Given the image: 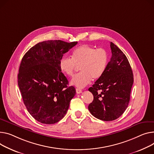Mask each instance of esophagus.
Segmentation results:
<instances>
[{
    "label": "esophagus",
    "instance_id": "1",
    "mask_svg": "<svg viewBox=\"0 0 154 154\" xmlns=\"http://www.w3.org/2000/svg\"><path fill=\"white\" fill-rule=\"evenodd\" d=\"M76 93H77V94H81V93H82V90L80 89V88H76Z\"/></svg>",
    "mask_w": 154,
    "mask_h": 154
}]
</instances>
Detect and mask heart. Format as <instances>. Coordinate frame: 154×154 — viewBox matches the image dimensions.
<instances>
[{
  "mask_svg": "<svg viewBox=\"0 0 154 154\" xmlns=\"http://www.w3.org/2000/svg\"><path fill=\"white\" fill-rule=\"evenodd\" d=\"M108 54L104 49H97L84 45L77 48L72 53V59L63 57L59 60V69L67 76H72L77 67L80 72L70 81L72 85L83 88L91 79L97 80L104 74L108 63Z\"/></svg>",
  "mask_w": 154,
  "mask_h": 154,
  "instance_id": "heart-1",
  "label": "heart"
}]
</instances>
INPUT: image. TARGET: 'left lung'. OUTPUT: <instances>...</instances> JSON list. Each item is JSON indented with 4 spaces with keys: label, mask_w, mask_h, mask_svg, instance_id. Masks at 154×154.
Returning <instances> with one entry per match:
<instances>
[{
    "label": "left lung",
    "mask_w": 154,
    "mask_h": 154,
    "mask_svg": "<svg viewBox=\"0 0 154 154\" xmlns=\"http://www.w3.org/2000/svg\"><path fill=\"white\" fill-rule=\"evenodd\" d=\"M110 48L112 56L104 74L88 88L94 95L93 101L88 106L90 113L105 121L115 120L123 114L134 82L126 55L112 42Z\"/></svg>",
    "instance_id": "obj_1"
}]
</instances>
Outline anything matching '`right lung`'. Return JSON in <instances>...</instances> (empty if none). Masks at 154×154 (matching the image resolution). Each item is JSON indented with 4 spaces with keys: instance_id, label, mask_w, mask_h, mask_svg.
Masks as SVG:
<instances>
[{
    "instance_id": "right-lung-1",
    "label": "right lung",
    "mask_w": 154,
    "mask_h": 154,
    "mask_svg": "<svg viewBox=\"0 0 154 154\" xmlns=\"http://www.w3.org/2000/svg\"><path fill=\"white\" fill-rule=\"evenodd\" d=\"M77 44L48 40L31 48L23 57L18 74L24 104L36 120L46 125L62 119L75 95L73 86L59 69L64 54Z\"/></svg>"
}]
</instances>
